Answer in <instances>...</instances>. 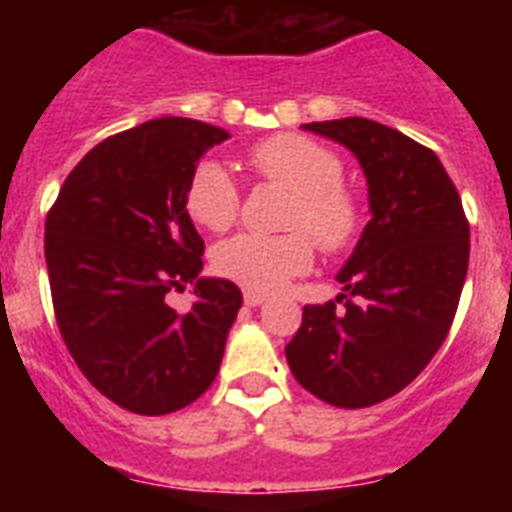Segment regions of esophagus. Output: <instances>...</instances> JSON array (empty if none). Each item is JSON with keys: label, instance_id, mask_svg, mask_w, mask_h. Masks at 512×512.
I'll return each mask as SVG.
<instances>
[{"label": "esophagus", "instance_id": "1", "mask_svg": "<svg viewBox=\"0 0 512 512\" xmlns=\"http://www.w3.org/2000/svg\"><path fill=\"white\" fill-rule=\"evenodd\" d=\"M268 297L260 295V292H252V289H247L244 292V305H249V308H257V305H263Z\"/></svg>", "mask_w": 512, "mask_h": 512}]
</instances>
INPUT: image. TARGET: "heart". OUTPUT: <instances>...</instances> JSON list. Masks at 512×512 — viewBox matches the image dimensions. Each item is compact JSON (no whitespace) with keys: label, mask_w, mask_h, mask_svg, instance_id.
Wrapping results in <instances>:
<instances>
[{"label":"heart","mask_w":512,"mask_h":512,"mask_svg":"<svg viewBox=\"0 0 512 512\" xmlns=\"http://www.w3.org/2000/svg\"><path fill=\"white\" fill-rule=\"evenodd\" d=\"M247 159L257 175L292 191L295 199L289 201L284 225L295 231L276 236L236 233L220 241L212 265L223 279L252 292H276L311 268L312 235L329 255L356 241L364 209L358 193L340 180L342 159L332 148L297 132H281L257 143ZM183 201L193 223L207 231H225L239 215L241 193L225 164L204 159L193 167Z\"/></svg>","instance_id":"1"}]
</instances>
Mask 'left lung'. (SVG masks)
Masks as SVG:
<instances>
[{
	"instance_id": "8db88e82",
	"label": "left lung",
	"mask_w": 512,
	"mask_h": 512,
	"mask_svg": "<svg viewBox=\"0 0 512 512\" xmlns=\"http://www.w3.org/2000/svg\"><path fill=\"white\" fill-rule=\"evenodd\" d=\"M303 130L356 156L372 220L337 273L342 295L303 308L287 361L316 398L361 409L404 390L449 335L468 276L470 225L444 164L404 132L361 116Z\"/></svg>"
}]
</instances>
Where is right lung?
<instances>
[{"mask_svg": "<svg viewBox=\"0 0 512 512\" xmlns=\"http://www.w3.org/2000/svg\"><path fill=\"white\" fill-rule=\"evenodd\" d=\"M215 124L162 116L111 135L76 164L44 223V260L60 335L82 374L135 414H170L212 385L241 289L199 276L204 241L185 185ZM191 283L177 314L163 297Z\"/></svg>", "mask_w": 512, "mask_h": 512, "instance_id": "add662e5", "label": "right lung"}]
</instances>
